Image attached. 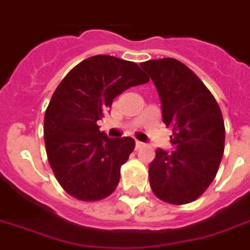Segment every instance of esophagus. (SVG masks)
<instances>
[{
  "label": "esophagus",
  "mask_w": 250,
  "mask_h": 250,
  "mask_svg": "<svg viewBox=\"0 0 250 250\" xmlns=\"http://www.w3.org/2000/svg\"><path fill=\"white\" fill-rule=\"evenodd\" d=\"M143 147V143L140 142V141H136V148H142Z\"/></svg>",
  "instance_id": "obj_1"
}]
</instances>
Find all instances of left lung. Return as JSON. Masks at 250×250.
Here are the masks:
<instances>
[{"instance_id": "obj_1", "label": "left lung", "mask_w": 250, "mask_h": 250, "mask_svg": "<svg viewBox=\"0 0 250 250\" xmlns=\"http://www.w3.org/2000/svg\"><path fill=\"white\" fill-rule=\"evenodd\" d=\"M157 88L162 119L171 128L175 151L157 148L149 164V185L170 204L196 200L215 179L223 158V114L209 89L185 64L172 58L141 64Z\"/></svg>"}]
</instances>
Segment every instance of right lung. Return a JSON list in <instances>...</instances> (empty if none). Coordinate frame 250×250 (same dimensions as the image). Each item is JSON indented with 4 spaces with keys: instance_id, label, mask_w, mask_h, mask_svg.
Here are the masks:
<instances>
[{
    "instance_id": "1",
    "label": "right lung",
    "mask_w": 250,
    "mask_h": 250,
    "mask_svg": "<svg viewBox=\"0 0 250 250\" xmlns=\"http://www.w3.org/2000/svg\"><path fill=\"white\" fill-rule=\"evenodd\" d=\"M149 82L136 62L95 55L71 69L55 89L44 118L49 164L68 194L97 201L116 190L121 166L134 149L132 137L109 138L98 121L113 99Z\"/></svg>"
}]
</instances>
